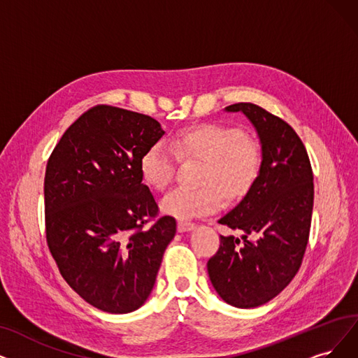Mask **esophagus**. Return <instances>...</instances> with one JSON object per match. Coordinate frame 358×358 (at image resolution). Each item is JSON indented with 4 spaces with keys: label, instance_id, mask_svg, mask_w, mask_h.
Returning <instances> with one entry per match:
<instances>
[{
    "label": "esophagus",
    "instance_id": "1",
    "mask_svg": "<svg viewBox=\"0 0 358 358\" xmlns=\"http://www.w3.org/2000/svg\"><path fill=\"white\" fill-rule=\"evenodd\" d=\"M195 229V223L191 220H180L178 223V231L179 232H189Z\"/></svg>",
    "mask_w": 358,
    "mask_h": 358
}]
</instances>
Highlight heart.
<instances>
[{
    "mask_svg": "<svg viewBox=\"0 0 358 358\" xmlns=\"http://www.w3.org/2000/svg\"><path fill=\"white\" fill-rule=\"evenodd\" d=\"M170 145L182 157L204 162L199 175L201 188H176L162 199V211L179 220L207 216L217 211L224 196H244L259 179L264 154L255 138L236 126L204 123L178 132ZM141 178L151 188L166 189L175 176V152L164 142H155L139 160Z\"/></svg>",
    "mask_w": 358,
    "mask_h": 358,
    "instance_id": "b5f03b06",
    "label": "heart"
}]
</instances>
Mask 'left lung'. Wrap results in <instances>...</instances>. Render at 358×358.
Returning a JSON list of instances; mask_svg holds the SVG:
<instances>
[{"instance_id": "8db88e82", "label": "left lung", "mask_w": 358, "mask_h": 358, "mask_svg": "<svg viewBox=\"0 0 358 358\" xmlns=\"http://www.w3.org/2000/svg\"><path fill=\"white\" fill-rule=\"evenodd\" d=\"M224 110L245 114L259 135L264 162L252 188L219 219L241 231L243 241L220 235L207 270L224 303L252 308L280 294L301 266L313 214V170L303 141L287 122L251 103ZM250 234L255 241L248 239Z\"/></svg>"}]
</instances>
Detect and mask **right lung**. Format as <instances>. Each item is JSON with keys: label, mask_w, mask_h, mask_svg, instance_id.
<instances>
[{"label": "right lung", "mask_w": 358, "mask_h": 358, "mask_svg": "<svg viewBox=\"0 0 358 358\" xmlns=\"http://www.w3.org/2000/svg\"><path fill=\"white\" fill-rule=\"evenodd\" d=\"M164 131L145 114L96 106L71 124L45 171L48 248L70 288L124 314L148 299L176 220L159 213L139 160Z\"/></svg>", "instance_id": "add662e5"}]
</instances>
